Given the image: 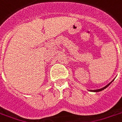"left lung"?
Here are the masks:
<instances>
[{
	"instance_id": "8db88e82",
	"label": "left lung",
	"mask_w": 122,
	"mask_h": 122,
	"mask_svg": "<svg viewBox=\"0 0 122 122\" xmlns=\"http://www.w3.org/2000/svg\"><path fill=\"white\" fill-rule=\"evenodd\" d=\"M111 83V82L110 83H109L107 85V86H105V87H104V88H101V89H98V90H90V91H91V92H100V91H102V90H104V89H106V88L107 87V86H108L109 85V84H110Z\"/></svg>"
}]
</instances>
